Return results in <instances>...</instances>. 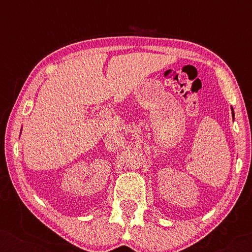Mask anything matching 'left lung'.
I'll return each mask as SVG.
<instances>
[{
  "label": "left lung",
  "mask_w": 252,
  "mask_h": 252,
  "mask_svg": "<svg viewBox=\"0 0 252 252\" xmlns=\"http://www.w3.org/2000/svg\"><path fill=\"white\" fill-rule=\"evenodd\" d=\"M232 115H233V118H234V111H233V108H232Z\"/></svg>",
  "instance_id": "obj_1"
}]
</instances>
